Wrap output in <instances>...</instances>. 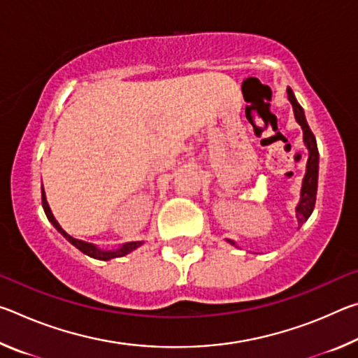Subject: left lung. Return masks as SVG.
<instances>
[{
    "label": "left lung",
    "instance_id": "left-lung-1",
    "mask_svg": "<svg viewBox=\"0 0 358 358\" xmlns=\"http://www.w3.org/2000/svg\"><path fill=\"white\" fill-rule=\"evenodd\" d=\"M287 98L290 102H292L295 120L299 121V124L301 126L303 141H305L308 151H310V157H308V164H306V175H305V178H303L301 197H300L299 205H296V208H295L296 220H299V224L301 226V224L311 216L314 205H316L317 177H319V151H317L316 137H314V134L310 129V126H308L305 113H303V108L299 102H296L292 90L290 88H287ZM230 243L235 245L234 241H230Z\"/></svg>",
    "mask_w": 358,
    "mask_h": 358
}]
</instances>
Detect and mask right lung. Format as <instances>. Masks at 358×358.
<instances>
[{
	"mask_svg": "<svg viewBox=\"0 0 358 358\" xmlns=\"http://www.w3.org/2000/svg\"><path fill=\"white\" fill-rule=\"evenodd\" d=\"M41 191H42V207H44V211H45V215H47V220L50 221V222L53 224V226H55V229L58 230L59 234L63 235V237H64L66 240L71 241V243L74 245V246L77 248V250H80L83 254H87V256L93 257V259H99V260H110V259H115V257H123V256H126V254H129L131 251H134L136 248H138V246L142 245V241H131V243H126V245H123V246L118 248V250H115V251H102V250H99V248H96L94 245L87 243V241L72 238L71 235L66 234L64 230H63L62 227H59V224L57 222L55 217H53L50 208H48V203H47V201H45L44 187H42Z\"/></svg>",
	"mask_w": 358,
	"mask_h": 358,
	"instance_id": "add662e5",
	"label": "right lung"
}]
</instances>
